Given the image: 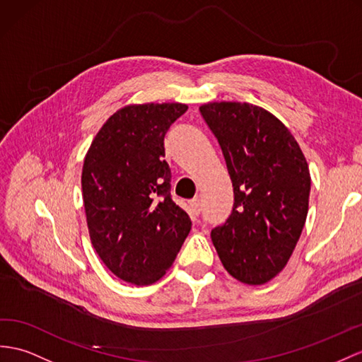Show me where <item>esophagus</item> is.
I'll return each instance as SVG.
<instances>
[{"label":"esophagus","instance_id":"1","mask_svg":"<svg viewBox=\"0 0 362 362\" xmlns=\"http://www.w3.org/2000/svg\"><path fill=\"white\" fill-rule=\"evenodd\" d=\"M190 207H192V211H193V215H199L201 214V201L198 199V198H195V199H192L190 201Z\"/></svg>","mask_w":362,"mask_h":362}]
</instances>
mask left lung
<instances>
[{
    "label": "left lung",
    "mask_w": 362,
    "mask_h": 362,
    "mask_svg": "<svg viewBox=\"0 0 362 362\" xmlns=\"http://www.w3.org/2000/svg\"><path fill=\"white\" fill-rule=\"evenodd\" d=\"M224 155L233 184V209L211 230L230 275L261 286L286 267L308 211L310 172L290 130L275 115L249 103L199 107Z\"/></svg>",
    "instance_id": "obj_1"
}]
</instances>
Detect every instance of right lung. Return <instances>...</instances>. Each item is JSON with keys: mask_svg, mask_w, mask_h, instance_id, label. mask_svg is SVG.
<instances>
[{"mask_svg": "<svg viewBox=\"0 0 362 362\" xmlns=\"http://www.w3.org/2000/svg\"><path fill=\"white\" fill-rule=\"evenodd\" d=\"M187 105L132 104L115 112L84 158L81 187L90 241L113 275L135 286L170 269L192 221L170 197L164 136Z\"/></svg>", "mask_w": 362, "mask_h": 362, "instance_id": "add662e5", "label": "right lung"}]
</instances>
